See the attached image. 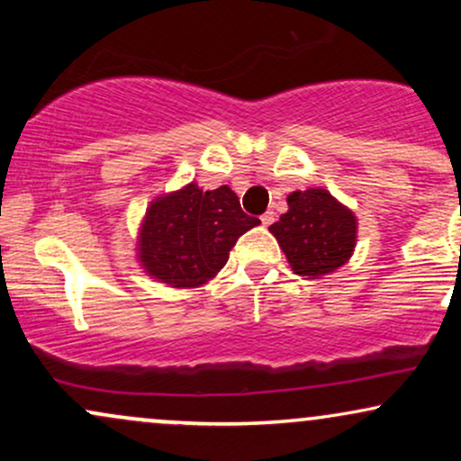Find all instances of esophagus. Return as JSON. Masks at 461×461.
Wrapping results in <instances>:
<instances>
[{
    "label": "esophagus",
    "instance_id": "obj_1",
    "mask_svg": "<svg viewBox=\"0 0 461 461\" xmlns=\"http://www.w3.org/2000/svg\"><path fill=\"white\" fill-rule=\"evenodd\" d=\"M260 219H262V225H271L273 223V221H275V212H264L262 216H260Z\"/></svg>",
    "mask_w": 461,
    "mask_h": 461
}]
</instances>
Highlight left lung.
<instances>
[{
  "label": "left lung",
  "mask_w": 461,
  "mask_h": 461,
  "mask_svg": "<svg viewBox=\"0 0 461 461\" xmlns=\"http://www.w3.org/2000/svg\"><path fill=\"white\" fill-rule=\"evenodd\" d=\"M356 231L351 210L322 188L288 194V212L271 225L293 271L312 279L333 273L351 258Z\"/></svg>",
  "instance_id": "8db88e82"
}]
</instances>
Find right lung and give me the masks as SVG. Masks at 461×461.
I'll list each match as a JSON object with an SVG mask.
<instances>
[{"label": "right lung", "instance_id": "1", "mask_svg": "<svg viewBox=\"0 0 461 461\" xmlns=\"http://www.w3.org/2000/svg\"><path fill=\"white\" fill-rule=\"evenodd\" d=\"M256 225L260 219L242 212L231 188L188 184L149 205L139 258L151 277L173 288H194L225 267L238 238Z\"/></svg>", "mask_w": 461, "mask_h": 461}]
</instances>
